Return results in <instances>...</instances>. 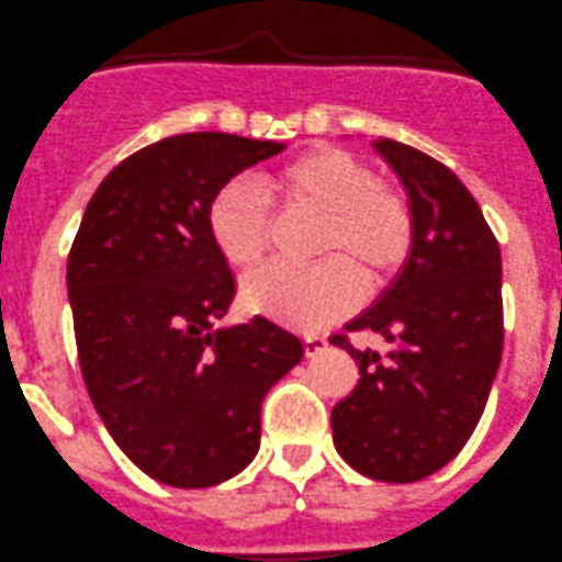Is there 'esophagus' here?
Here are the masks:
<instances>
[{
    "instance_id": "34e87169",
    "label": "esophagus",
    "mask_w": 562,
    "mask_h": 562,
    "mask_svg": "<svg viewBox=\"0 0 562 562\" xmlns=\"http://www.w3.org/2000/svg\"><path fill=\"white\" fill-rule=\"evenodd\" d=\"M325 345H328V339H325L323 334H306V336H303V347H306V356H314V352L325 350Z\"/></svg>"
}]
</instances>
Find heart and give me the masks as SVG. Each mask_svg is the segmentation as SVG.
<instances>
[{"label": "heart", "mask_w": 562, "mask_h": 562, "mask_svg": "<svg viewBox=\"0 0 562 562\" xmlns=\"http://www.w3.org/2000/svg\"><path fill=\"white\" fill-rule=\"evenodd\" d=\"M270 201L319 215L314 267H265L243 295L259 312L301 328H323L358 301V278L383 284L414 245V212L403 192L341 148H314L261 176L232 179L210 204V237L228 265L250 270L270 245Z\"/></svg>", "instance_id": "heart-1"}]
</instances>
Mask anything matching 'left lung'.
<instances>
[{
  "mask_svg": "<svg viewBox=\"0 0 562 562\" xmlns=\"http://www.w3.org/2000/svg\"><path fill=\"white\" fill-rule=\"evenodd\" d=\"M414 212V248L381 301L345 330L375 329L386 357L330 341L358 364V383L330 411L336 452L383 483H416L452 461L477 427L499 370L502 256L477 201L447 165L378 140Z\"/></svg>",
  "mask_w": 562,
  "mask_h": 562,
  "instance_id": "obj_1",
  "label": "left lung"
}]
</instances>
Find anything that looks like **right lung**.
Listing matches in <instances>:
<instances>
[{
	"label": "right lung",
	"instance_id": "obj_1",
	"mask_svg": "<svg viewBox=\"0 0 562 562\" xmlns=\"http://www.w3.org/2000/svg\"><path fill=\"white\" fill-rule=\"evenodd\" d=\"M281 148L226 132L151 143L106 173L68 254L90 400L126 458L173 488H210L254 461L261 400L303 358L261 314L215 330L234 276L210 237L212 198Z\"/></svg>",
	"mask_w": 562,
	"mask_h": 562
}]
</instances>
